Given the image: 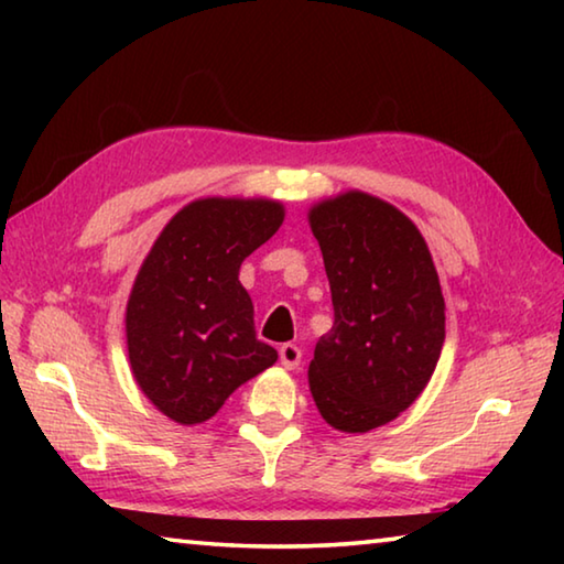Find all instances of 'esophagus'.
Masks as SVG:
<instances>
[{"instance_id": "obj_1", "label": "esophagus", "mask_w": 564, "mask_h": 564, "mask_svg": "<svg viewBox=\"0 0 564 564\" xmlns=\"http://www.w3.org/2000/svg\"><path fill=\"white\" fill-rule=\"evenodd\" d=\"M279 356H281V366H283V368H289V370H293V368H299V366H301L303 350H301L299 346H293V343H283L281 350H279Z\"/></svg>"}]
</instances>
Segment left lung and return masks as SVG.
I'll use <instances>...</instances> for the list:
<instances>
[{"mask_svg": "<svg viewBox=\"0 0 564 564\" xmlns=\"http://www.w3.org/2000/svg\"><path fill=\"white\" fill-rule=\"evenodd\" d=\"M330 283L333 328L308 366L318 413L340 433L395 420L423 393L445 340V301L417 226L346 191L308 212Z\"/></svg>", "mask_w": 564, "mask_h": 564, "instance_id": "1", "label": "left lung"}]
</instances>
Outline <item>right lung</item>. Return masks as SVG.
I'll list each match as a JSON object with an SVG mask.
<instances>
[{
  "label": "right lung",
  "instance_id": "1",
  "mask_svg": "<svg viewBox=\"0 0 564 564\" xmlns=\"http://www.w3.org/2000/svg\"><path fill=\"white\" fill-rule=\"evenodd\" d=\"M283 216L271 198H198L171 218L141 263L127 303L131 373L174 423L214 417L238 386L279 360L256 338L238 271Z\"/></svg>",
  "mask_w": 564,
  "mask_h": 564
}]
</instances>
